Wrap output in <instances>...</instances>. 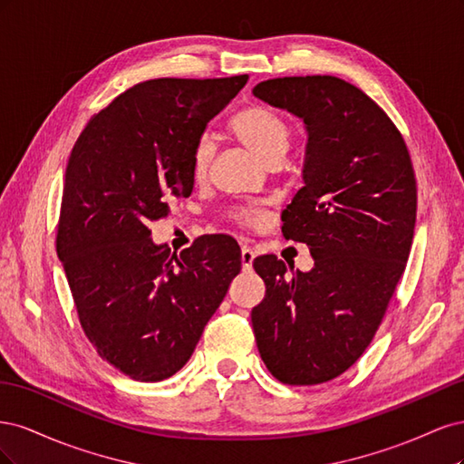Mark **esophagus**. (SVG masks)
I'll return each instance as SVG.
<instances>
[{"label":"esophagus","instance_id":"esophagus-1","mask_svg":"<svg viewBox=\"0 0 464 464\" xmlns=\"http://www.w3.org/2000/svg\"><path fill=\"white\" fill-rule=\"evenodd\" d=\"M254 259H256V251L244 246L242 247V266L244 269H251V265H254Z\"/></svg>","mask_w":464,"mask_h":464}]
</instances>
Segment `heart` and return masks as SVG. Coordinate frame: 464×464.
Returning a JSON list of instances; mask_svg holds the SVG:
<instances>
[{"mask_svg":"<svg viewBox=\"0 0 464 464\" xmlns=\"http://www.w3.org/2000/svg\"><path fill=\"white\" fill-rule=\"evenodd\" d=\"M230 128L234 135L265 162H271L276 159L283 160L285 152L288 150V145H290L288 123L269 108L251 106L237 111L230 121ZM213 152H215L213 137L207 133L201 135L191 152V172L198 179L205 178L210 160H213ZM234 217L244 224H249V227H259L265 218L261 205L237 207L234 210Z\"/></svg>","mask_w":464,"mask_h":464,"instance_id":"heart-1","label":"heart"}]
</instances>
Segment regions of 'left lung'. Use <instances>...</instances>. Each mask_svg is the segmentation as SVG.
Segmentation results:
<instances>
[{
	"instance_id": "left-lung-1",
	"label": "left lung",
	"mask_w": 464,
	"mask_h": 464,
	"mask_svg": "<svg viewBox=\"0 0 464 464\" xmlns=\"http://www.w3.org/2000/svg\"><path fill=\"white\" fill-rule=\"evenodd\" d=\"M254 96L305 125L304 188L283 210V234L310 247L315 265L288 278L276 256L257 257L266 292L251 323L278 382L325 383L368 348L409 259L411 154L385 111L339 77L269 79Z\"/></svg>"
}]
</instances>
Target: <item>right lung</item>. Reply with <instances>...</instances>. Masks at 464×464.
I'll use <instances>...</instances> for the list:
<instances>
[{
    "label": "right lung",
    "instance_id": "obj_1",
    "mask_svg": "<svg viewBox=\"0 0 464 464\" xmlns=\"http://www.w3.org/2000/svg\"><path fill=\"white\" fill-rule=\"evenodd\" d=\"M246 82H139L91 118L69 157L55 249L82 331L137 382L186 366L242 269L230 236H201L176 256L152 242L149 224L189 198L193 147Z\"/></svg>",
    "mask_w": 464,
    "mask_h": 464
}]
</instances>
